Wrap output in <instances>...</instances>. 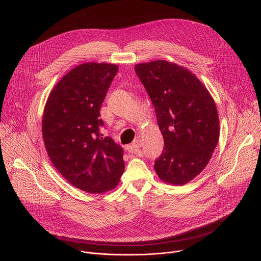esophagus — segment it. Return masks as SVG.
I'll use <instances>...</instances> for the list:
<instances>
[{"label": "esophagus", "instance_id": "1", "mask_svg": "<svg viewBox=\"0 0 261 261\" xmlns=\"http://www.w3.org/2000/svg\"><path fill=\"white\" fill-rule=\"evenodd\" d=\"M140 147H141V141H140V140H135L133 144L129 146V150L132 152H137Z\"/></svg>", "mask_w": 261, "mask_h": 261}]
</instances>
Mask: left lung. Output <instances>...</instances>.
Here are the masks:
<instances>
[{
	"label": "left lung",
	"mask_w": 261,
	"mask_h": 261,
	"mask_svg": "<svg viewBox=\"0 0 261 261\" xmlns=\"http://www.w3.org/2000/svg\"><path fill=\"white\" fill-rule=\"evenodd\" d=\"M135 71L154 107L164 149L154 162L159 177L185 185L207 166L219 139L214 100L188 69L166 61L138 64Z\"/></svg>",
	"instance_id": "8db88e82"
}]
</instances>
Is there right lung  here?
<instances>
[{
	"instance_id": "add662e5",
	"label": "right lung",
	"mask_w": 261,
	"mask_h": 261,
	"mask_svg": "<svg viewBox=\"0 0 261 261\" xmlns=\"http://www.w3.org/2000/svg\"><path fill=\"white\" fill-rule=\"evenodd\" d=\"M118 72L108 63L73 68L55 85L44 109L42 133L52 164L69 183L90 193L117 187L123 148L101 137L100 108Z\"/></svg>"
}]
</instances>
